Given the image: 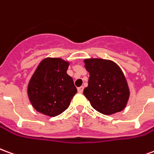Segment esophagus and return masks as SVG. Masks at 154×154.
I'll list each match as a JSON object with an SVG mask.
<instances>
[{
    "label": "esophagus",
    "mask_w": 154,
    "mask_h": 154,
    "mask_svg": "<svg viewBox=\"0 0 154 154\" xmlns=\"http://www.w3.org/2000/svg\"><path fill=\"white\" fill-rule=\"evenodd\" d=\"M77 91L79 92V93H82V91H83V87H80L77 88Z\"/></svg>",
    "instance_id": "esophagus-1"
}]
</instances>
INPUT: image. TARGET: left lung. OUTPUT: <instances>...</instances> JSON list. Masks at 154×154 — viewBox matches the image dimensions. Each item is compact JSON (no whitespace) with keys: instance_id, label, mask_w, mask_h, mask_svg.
Instances as JSON below:
<instances>
[{"instance_id":"8db88e82","label":"left lung","mask_w":154,"mask_h":154,"mask_svg":"<svg viewBox=\"0 0 154 154\" xmlns=\"http://www.w3.org/2000/svg\"><path fill=\"white\" fill-rule=\"evenodd\" d=\"M84 63L90 77L83 94L91 106L106 116L124 110L129 88L121 68L113 61L102 58H87Z\"/></svg>"}]
</instances>
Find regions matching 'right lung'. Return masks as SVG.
Masks as SVG:
<instances>
[{
	"mask_svg": "<svg viewBox=\"0 0 154 154\" xmlns=\"http://www.w3.org/2000/svg\"><path fill=\"white\" fill-rule=\"evenodd\" d=\"M69 62L46 57L40 62L29 82V100L35 110L54 117L66 110L77 91L67 73Z\"/></svg>",
	"mask_w": 154,
	"mask_h": 154,
	"instance_id": "1",
	"label": "right lung"
}]
</instances>
